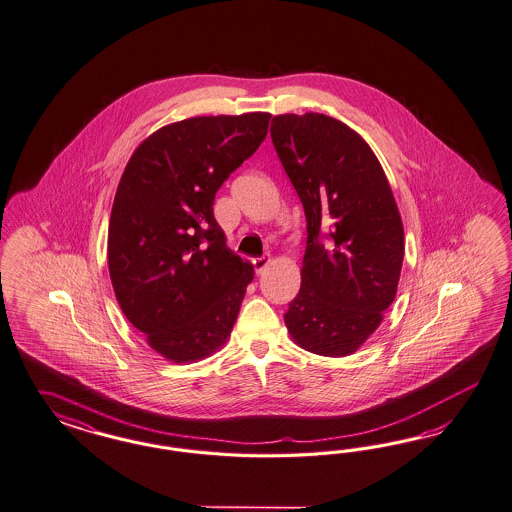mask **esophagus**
Listing matches in <instances>:
<instances>
[{
	"label": "esophagus",
	"instance_id": "34e87169",
	"mask_svg": "<svg viewBox=\"0 0 512 512\" xmlns=\"http://www.w3.org/2000/svg\"><path fill=\"white\" fill-rule=\"evenodd\" d=\"M268 263H270V257L266 255V257H257V259H253V268H255V272L257 274H263L264 268L268 266Z\"/></svg>",
	"mask_w": 512,
	"mask_h": 512
}]
</instances>
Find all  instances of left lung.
<instances>
[{
    "label": "left lung",
    "instance_id": "8db88e82",
    "mask_svg": "<svg viewBox=\"0 0 512 512\" xmlns=\"http://www.w3.org/2000/svg\"><path fill=\"white\" fill-rule=\"evenodd\" d=\"M270 137L308 223L285 325L306 351L351 355L381 325L400 281L405 244L392 189L366 140L336 118L274 116Z\"/></svg>",
    "mask_w": 512,
    "mask_h": 512
}]
</instances>
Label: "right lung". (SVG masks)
<instances>
[{"instance_id": "obj_1", "label": "right lung", "mask_w": 512, "mask_h": 512, "mask_svg": "<svg viewBox=\"0 0 512 512\" xmlns=\"http://www.w3.org/2000/svg\"><path fill=\"white\" fill-rule=\"evenodd\" d=\"M268 112L165 125L125 167L109 223V272L129 323L172 362L212 355L233 330L253 266L227 248L217 189L268 133Z\"/></svg>"}]
</instances>
